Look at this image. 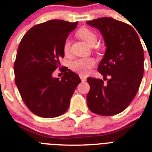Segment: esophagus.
Returning a JSON list of instances; mask_svg holds the SVG:
<instances>
[{
	"instance_id": "obj_1",
	"label": "esophagus",
	"mask_w": 152,
	"mask_h": 152,
	"mask_svg": "<svg viewBox=\"0 0 152 152\" xmlns=\"http://www.w3.org/2000/svg\"><path fill=\"white\" fill-rule=\"evenodd\" d=\"M79 77H80L81 80H82V82H85V81H86V77H85V76H83V75L80 74L79 75Z\"/></svg>"
}]
</instances>
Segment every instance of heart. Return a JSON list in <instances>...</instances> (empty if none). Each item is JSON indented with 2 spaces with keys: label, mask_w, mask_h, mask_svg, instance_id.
<instances>
[{
  "label": "heart",
  "mask_w": 152,
  "mask_h": 152,
  "mask_svg": "<svg viewBox=\"0 0 152 152\" xmlns=\"http://www.w3.org/2000/svg\"><path fill=\"white\" fill-rule=\"evenodd\" d=\"M76 35L79 39L85 42L89 46H93L97 41V35L94 31L87 27H82L77 31ZM70 43L69 40H66L63 45V51L65 56H68L70 53ZM95 64V61L92 58H80L75 60L70 63V69L76 73L86 76L89 73L90 70Z\"/></svg>",
  "instance_id": "heart-1"
}]
</instances>
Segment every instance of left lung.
Returning <instances> with one entry per match:
<instances>
[{"label": "left lung", "mask_w": 152, "mask_h": 152, "mask_svg": "<svg viewBox=\"0 0 152 152\" xmlns=\"http://www.w3.org/2000/svg\"><path fill=\"white\" fill-rule=\"evenodd\" d=\"M87 23L102 35L106 50L98 71L107 81L87 79L91 87L87 104L99 115H116L129 105L139 89L144 71L143 48L136 31L124 22L105 17Z\"/></svg>", "instance_id": "left-lung-1"}]
</instances>
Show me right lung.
I'll return each instance as SVG.
<instances>
[{"mask_svg": "<svg viewBox=\"0 0 152 152\" xmlns=\"http://www.w3.org/2000/svg\"><path fill=\"white\" fill-rule=\"evenodd\" d=\"M78 22L50 20L32 26L23 35L14 64L15 81L21 98L35 115L53 118L65 113L75 89L81 82L79 75L63 67L64 76L53 73L64 58L63 45Z\"/></svg>", "mask_w": 152, "mask_h": 152, "instance_id": "right-lung-1", "label": "right lung"}]
</instances>
